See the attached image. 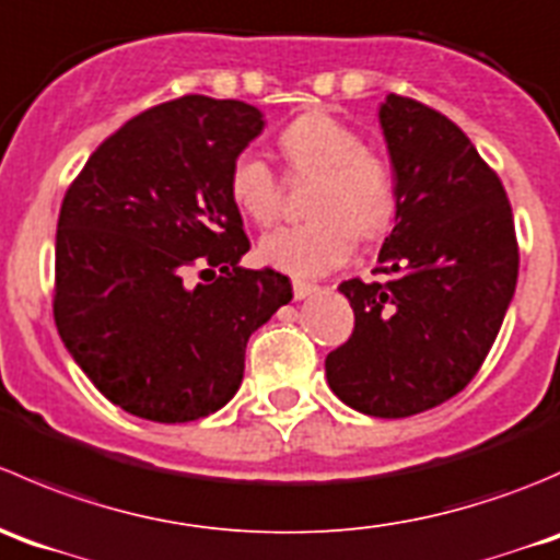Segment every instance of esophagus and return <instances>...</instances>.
I'll list each match as a JSON object with an SVG mask.
<instances>
[{"instance_id": "1", "label": "esophagus", "mask_w": 560, "mask_h": 560, "mask_svg": "<svg viewBox=\"0 0 560 560\" xmlns=\"http://www.w3.org/2000/svg\"><path fill=\"white\" fill-rule=\"evenodd\" d=\"M320 288L315 285V282H304V280H293V296L296 299H307L313 296V293H318Z\"/></svg>"}]
</instances>
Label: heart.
<instances>
[{
	"instance_id": "b5f03b06",
	"label": "heart",
	"mask_w": 560,
	"mask_h": 560,
	"mask_svg": "<svg viewBox=\"0 0 560 560\" xmlns=\"http://www.w3.org/2000/svg\"><path fill=\"white\" fill-rule=\"evenodd\" d=\"M278 147L288 168L318 174L310 196L313 218L282 225L258 245L267 267L296 278H318L342 267L362 240H375L395 220L397 187L389 163L364 149L362 136L326 110H307L282 127ZM234 207L256 225H269L280 214V185L258 152L236 154L229 171Z\"/></svg>"
}]
</instances>
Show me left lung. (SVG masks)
<instances>
[{"label": "left lung", "mask_w": 560, "mask_h": 560, "mask_svg": "<svg viewBox=\"0 0 560 560\" xmlns=\"http://www.w3.org/2000/svg\"><path fill=\"white\" fill-rule=\"evenodd\" d=\"M381 130L395 171V229L381 282L346 280L353 335L326 357L353 411L400 419L466 389L517 285L512 207L495 171L439 110L386 94Z\"/></svg>", "instance_id": "left-lung-1"}]
</instances>
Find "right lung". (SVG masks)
I'll use <instances>...</instances> for the list:
<instances>
[{"instance_id":"1","label":"right lung","mask_w":560,"mask_h":560,"mask_svg":"<svg viewBox=\"0 0 560 560\" xmlns=\"http://www.w3.org/2000/svg\"><path fill=\"white\" fill-rule=\"evenodd\" d=\"M261 130L256 105L187 94L105 138L65 196L59 337L132 417L176 424L220 411L240 389L250 335L291 302L285 275L240 267L250 242L229 171ZM196 262L214 283L186 282Z\"/></svg>"}]
</instances>
